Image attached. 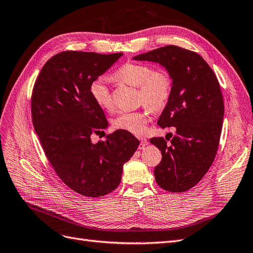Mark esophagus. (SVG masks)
<instances>
[{
    "label": "esophagus",
    "instance_id": "1",
    "mask_svg": "<svg viewBox=\"0 0 253 253\" xmlns=\"http://www.w3.org/2000/svg\"><path fill=\"white\" fill-rule=\"evenodd\" d=\"M139 140H140V144H139V149L141 150V149H143L144 147H145V145H147L148 144V140L147 139H145L144 138V137H139V138H138Z\"/></svg>",
    "mask_w": 253,
    "mask_h": 253
}]
</instances>
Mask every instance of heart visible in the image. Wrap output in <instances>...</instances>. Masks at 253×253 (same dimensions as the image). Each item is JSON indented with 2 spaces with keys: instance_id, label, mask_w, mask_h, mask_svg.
<instances>
[{
  "instance_id": "obj_1",
  "label": "heart",
  "mask_w": 253,
  "mask_h": 253,
  "mask_svg": "<svg viewBox=\"0 0 253 253\" xmlns=\"http://www.w3.org/2000/svg\"><path fill=\"white\" fill-rule=\"evenodd\" d=\"M115 76L129 85L139 87L140 101L153 111L162 109L170 97L172 81L166 71L153 72V68L148 64L127 62L119 68ZM89 94L101 109H112L113 99L109 77L100 76L91 81ZM148 121V110L124 112L113 120V125L122 131L138 135L144 132Z\"/></svg>"
}]
</instances>
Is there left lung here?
Returning a JSON list of instances; mask_svg holds the SVG:
<instances>
[{
    "label": "left lung",
    "mask_w": 253,
    "mask_h": 253,
    "mask_svg": "<svg viewBox=\"0 0 253 253\" xmlns=\"http://www.w3.org/2000/svg\"><path fill=\"white\" fill-rule=\"evenodd\" d=\"M133 59L158 63L172 80L171 94L157 125L174 126L175 135L170 147L163 137L150 142L163 154L154 169L158 186L170 192H185L204 177L216 155L224 119L219 83L198 53L174 45Z\"/></svg>",
    "instance_id": "1"
}]
</instances>
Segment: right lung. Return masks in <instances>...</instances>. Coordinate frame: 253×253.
<instances>
[{"instance_id": "obj_1", "label": "right lung", "mask_w": 253, "mask_h": 253, "mask_svg": "<svg viewBox=\"0 0 253 253\" xmlns=\"http://www.w3.org/2000/svg\"><path fill=\"white\" fill-rule=\"evenodd\" d=\"M121 56L60 52L45 63L34 86L33 124L42 148L65 185L84 196H103L116 189L124 165L139 145L133 134L122 129L103 141L90 139L109 124L89 85Z\"/></svg>"}]
</instances>
